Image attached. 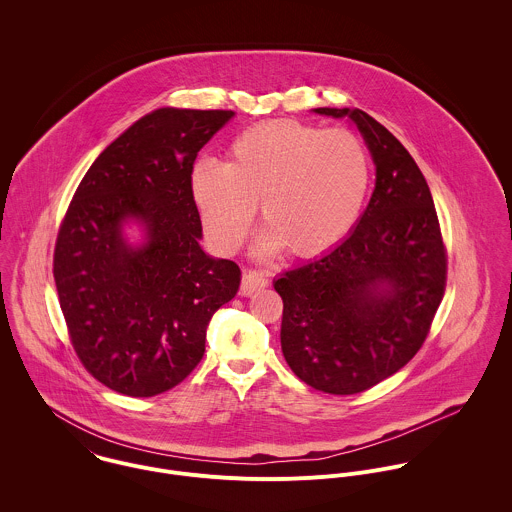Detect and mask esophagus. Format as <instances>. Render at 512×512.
<instances>
[{"label":"esophagus","instance_id":"obj_1","mask_svg":"<svg viewBox=\"0 0 512 512\" xmlns=\"http://www.w3.org/2000/svg\"><path fill=\"white\" fill-rule=\"evenodd\" d=\"M268 286V280L264 274L260 272H246L242 276V284H240V292L242 295H252V293L260 292Z\"/></svg>","mask_w":512,"mask_h":512}]
</instances>
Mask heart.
<instances>
[{
	"label": "heart",
	"instance_id": "b5f03b06",
	"mask_svg": "<svg viewBox=\"0 0 512 512\" xmlns=\"http://www.w3.org/2000/svg\"><path fill=\"white\" fill-rule=\"evenodd\" d=\"M370 159L349 130H323L295 120L256 124L238 134L228 163L201 159L191 191L209 238L236 250L254 219L268 226L256 254L317 256L341 242L365 209Z\"/></svg>",
	"mask_w": 512,
	"mask_h": 512
}]
</instances>
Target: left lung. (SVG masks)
I'll list each match as a JSON object with an SVG mask.
<instances>
[{"mask_svg": "<svg viewBox=\"0 0 512 512\" xmlns=\"http://www.w3.org/2000/svg\"><path fill=\"white\" fill-rule=\"evenodd\" d=\"M347 118L376 167L365 213L321 256L284 272L282 353L295 376L327 394H357L418 353L445 288V250L430 187L408 153L363 110Z\"/></svg>", "mask_w": 512, "mask_h": 512, "instance_id": "obj_1", "label": "left lung"}]
</instances>
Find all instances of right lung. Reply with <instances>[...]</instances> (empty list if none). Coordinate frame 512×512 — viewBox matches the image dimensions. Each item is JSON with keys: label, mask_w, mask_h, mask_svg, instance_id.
I'll return each mask as SVG.
<instances>
[{"label": "right lung", "mask_w": 512, "mask_h": 512, "mask_svg": "<svg viewBox=\"0 0 512 512\" xmlns=\"http://www.w3.org/2000/svg\"><path fill=\"white\" fill-rule=\"evenodd\" d=\"M232 116L149 112L94 159L63 220L53 274L74 351L120 394L147 398L185 380L211 317L238 292V266L201 248L191 191L197 153Z\"/></svg>", "instance_id": "1"}]
</instances>
